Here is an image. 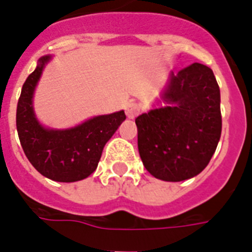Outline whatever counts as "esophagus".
<instances>
[{
	"label": "esophagus",
	"mask_w": 252,
	"mask_h": 252,
	"mask_svg": "<svg viewBox=\"0 0 252 252\" xmlns=\"http://www.w3.org/2000/svg\"><path fill=\"white\" fill-rule=\"evenodd\" d=\"M141 113V105L137 102H129L126 107V114L129 119H134Z\"/></svg>",
	"instance_id": "34e87169"
}]
</instances>
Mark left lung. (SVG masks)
Listing matches in <instances>:
<instances>
[{
  "label": "left lung",
  "instance_id": "left-lung-1",
  "mask_svg": "<svg viewBox=\"0 0 252 252\" xmlns=\"http://www.w3.org/2000/svg\"><path fill=\"white\" fill-rule=\"evenodd\" d=\"M162 98L173 105L136 119L139 156L155 178L181 182L200 174L217 150L220 91L210 67L194 63L172 73Z\"/></svg>",
  "mask_w": 252,
  "mask_h": 252
}]
</instances>
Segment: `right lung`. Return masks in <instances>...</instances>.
Instances as JSON below:
<instances>
[{"mask_svg": "<svg viewBox=\"0 0 252 252\" xmlns=\"http://www.w3.org/2000/svg\"><path fill=\"white\" fill-rule=\"evenodd\" d=\"M50 56L23 84L16 109V129L25 156L42 175L56 182H77L96 170L103 146L126 120L124 111L96 116L65 130L46 129L35 119L32 97Z\"/></svg>", "mask_w": 252, "mask_h": 252, "instance_id": "obj_1", "label": "right lung"}]
</instances>
